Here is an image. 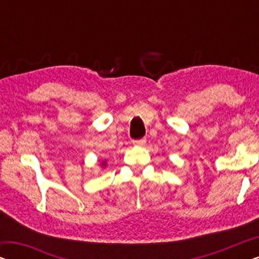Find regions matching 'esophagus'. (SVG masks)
Wrapping results in <instances>:
<instances>
[{
  "mask_svg": "<svg viewBox=\"0 0 259 259\" xmlns=\"http://www.w3.org/2000/svg\"><path fill=\"white\" fill-rule=\"evenodd\" d=\"M133 144L136 145V146H145V144H146V140L145 139H140V140H134Z\"/></svg>",
  "mask_w": 259,
  "mask_h": 259,
  "instance_id": "1",
  "label": "esophagus"
}]
</instances>
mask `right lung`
<instances>
[{
	"label": "right lung",
	"mask_w": 259,
	"mask_h": 259,
	"mask_svg": "<svg viewBox=\"0 0 259 259\" xmlns=\"http://www.w3.org/2000/svg\"><path fill=\"white\" fill-rule=\"evenodd\" d=\"M106 166H107V161H106V160H104V161H101V162H100V167L105 168Z\"/></svg>",
	"instance_id": "1"
}]
</instances>
